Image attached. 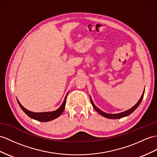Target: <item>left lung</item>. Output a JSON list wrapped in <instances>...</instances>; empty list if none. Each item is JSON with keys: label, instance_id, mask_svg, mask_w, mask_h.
Returning <instances> with one entry per match:
<instances>
[{"label": "left lung", "instance_id": "left-lung-1", "mask_svg": "<svg viewBox=\"0 0 157 157\" xmlns=\"http://www.w3.org/2000/svg\"><path fill=\"white\" fill-rule=\"evenodd\" d=\"M144 90L143 91V94L142 96L140 97V99L139 100V101L136 102V104L133 106L132 108H131L130 109L127 110H125V111L124 112H122V113H117V114H109V113H105L103 112L102 110H101V109H99L97 106H96L94 105V102L93 101V100H92V98L90 96V102H91V104L92 105H93V108L94 109V110H96V111L101 114V115L105 117L106 118H110V119H118V118H123V117H127V116H128L129 114H131L132 112L135 111V110L136 109V108L138 107V106H139L140 103L141 102V101H142L143 100V96H144Z\"/></svg>", "mask_w": 157, "mask_h": 157}]
</instances>
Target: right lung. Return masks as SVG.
<instances>
[{
    "instance_id": "obj_1",
    "label": "right lung",
    "mask_w": 157,
    "mask_h": 157,
    "mask_svg": "<svg viewBox=\"0 0 157 157\" xmlns=\"http://www.w3.org/2000/svg\"><path fill=\"white\" fill-rule=\"evenodd\" d=\"M67 94L65 98L64 99V101L63 102V104L61 105V106L60 107L56 109V110H54V111H51V112H43V113H34V112H31L30 110L26 109L24 106H22V105L21 104L20 102L18 101H17L19 106H21V109L23 110L24 113L27 114V115L30 117L33 118V119L36 120L38 121H40V122H48L55 119V118H58L59 116L61 115V114L63 113V110L65 108V104H66V99H67Z\"/></svg>"
}]
</instances>
